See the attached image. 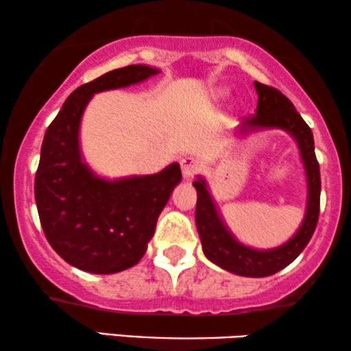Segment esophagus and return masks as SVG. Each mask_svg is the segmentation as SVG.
Returning <instances> with one entry per match:
<instances>
[{"mask_svg":"<svg viewBox=\"0 0 351 351\" xmlns=\"http://www.w3.org/2000/svg\"><path fill=\"white\" fill-rule=\"evenodd\" d=\"M180 167H182V174L185 179H191L200 171V162L195 158H184L180 160Z\"/></svg>","mask_w":351,"mask_h":351,"instance_id":"1","label":"esophagus"}]
</instances>
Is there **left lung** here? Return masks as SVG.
<instances>
[{"label":"left lung","instance_id":"left-lung-1","mask_svg":"<svg viewBox=\"0 0 351 351\" xmlns=\"http://www.w3.org/2000/svg\"><path fill=\"white\" fill-rule=\"evenodd\" d=\"M254 88L258 92L256 114L243 119L240 133L246 134L259 128H281L298 141L307 174L308 197L306 218L298 233L279 248L261 251L248 248L234 240L233 234L228 232L218 215L207 184L199 177L193 182V187L197 189L195 223L202 248L210 261L233 274L246 278H266L291 265L302 253L315 232L320 212V169L315 158L312 130L295 111L289 98L273 86L259 82H254Z\"/></svg>","mask_w":351,"mask_h":351}]
</instances>
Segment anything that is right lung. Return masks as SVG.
<instances>
[{"label":"right lung","instance_id":"1","mask_svg":"<svg viewBox=\"0 0 351 351\" xmlns=\"http://www.w3.org/2000/svg\"><path fill=\"white\" fill-rule=\"evenodd\" d=\"M159 73L147 65L111 70L69 95L45 131L34 195L49 245L69 265L113 274L138 265L159 213L182 179L177 162L152 176L97 177L82 160L78 128L93 93L121 88Z\"/></svg>","mask_w":351,"mask_h":351}]
</instances>
